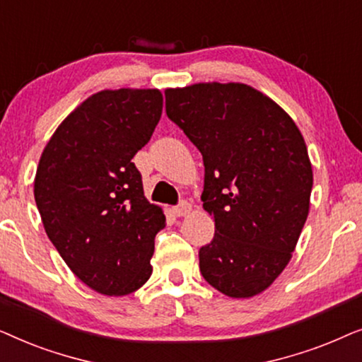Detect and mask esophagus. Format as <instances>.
<instances>
[{
  "label": "esophagus",
  "mask_w": 362,
  "mask_h": 362,
  "mask_svg": "<svg viewBox=\"0 0 362 362\" xmlns=\"http://www.w3.org/2000/svg\"><path fill=\"white\" fill-rule=\"evenodd\" d=\"M173 212H175L176 217L187 216V214H189V212H191V204H189V202L182 201V202H180V206L173 207Z\"/></svg>",
  "instance_id": "34e87169"
}]
</instances>
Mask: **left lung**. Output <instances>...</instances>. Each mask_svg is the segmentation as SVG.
<instances>
[{"instance_id": "obj_1", "label": "left lung", "mask_w": 362, "mask_h": 362, "mask_svg": "<svg viewBox=\"0 0 362 362\" xmlns=\"http://www.w3.org/2000/svg\"><path fill=\"white\" fill-rule=\"evenodd\" d=\"M166 113L201 151L202 207L216 234L199 269L230 298L274 284L291 259L310 211L313 170L303 135L265 93L239 82L166 88Z\"/></svg>"}]
</instances>
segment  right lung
<instances>
[{
    "label": "right lung",
    "mask_w": 362,
    "mask_h": 362,
    "mask_svg": "<svg viewBox=\"0 0 362 362\" xmlns=\"http://www.w3.org/2000/svg\"><path fill=\"white\" fill-rule=\"evenodd\" d=\"M158 88L102 90L67 115L44 148L34 199L44 229L77 279L102 295L133 293L151 276L165 227L133 156L161 118Z\"/></svg>",
    "instance_id": "obj_1"
}]
</instances>
